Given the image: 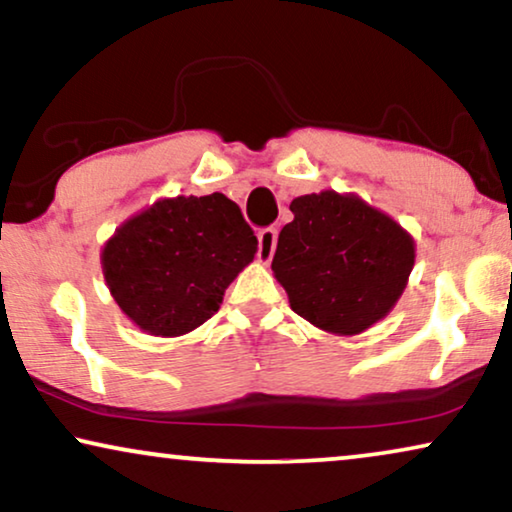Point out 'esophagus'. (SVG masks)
<instances>
[{"label":"esophagus","instance_id":"34e87169","mask_svg":"<svg viewBox=\"0 0 512 512\" xmlns=\"http://www.w3.org/2000/svg\"><path fill=\"white\" fill-rule=\"evenodd\" d=\"M277 247V228H263L258 233V261L270 263Z\"/></svg>","mask_w":512,"mask_h":512}]
</instances>
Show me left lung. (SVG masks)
Masks as SVG:
<instances>
[{"mask_svg": "<svg viewBox=\"0 0 512 512\" xmlns=\"http://www.w3.org/2000/svg\"><path fill=\"white\" fill-rule=\"evenodd\" d=\"M272 272L291 310L335 335H359L394 310L415 265V240L354 193L321 191L291 202Z\"/></svg>", "mask_w": 512, "mask_h": 512, "instance_id": "8db88e82", "label": "left lung"}]
</instances>
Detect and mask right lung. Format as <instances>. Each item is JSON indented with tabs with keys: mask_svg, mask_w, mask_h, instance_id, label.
Returning a JSON list of instances; mask_svg holds the SVG:
<instances>
[{
	"mask_svg": "<svg viewBox=\"0 0 512 512\" xmlns=\"http://www.w3.org/2000/svg\"><path fill=\"white\" fill-rule=\"evenodd\" d=\"M258 240L223 193L160 198L116 228L102 275L132 324L179 338L219 312L230 282L254 261Z\"/></svg>",
	"mask_w": 512,
	"mask_h": 512,
	"instance_id": "1",
	"label": "right lung"
}]
</instances>
